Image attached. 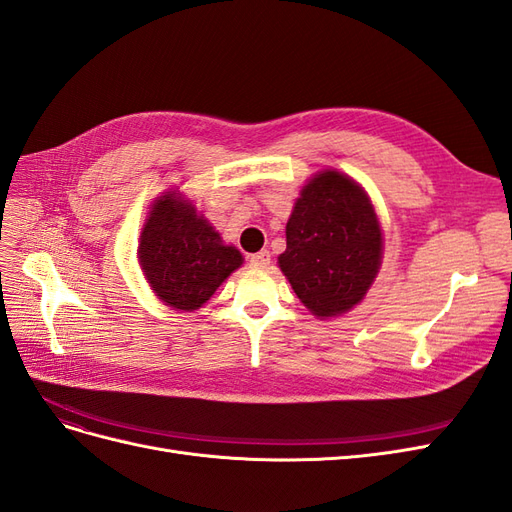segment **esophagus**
I'll use <instances>...</instances> for the list:
<instances>
[{
  "instance_id": "esophagus-1",
  "label": "esophagus",
  "mask_w": 512,
  "mask_h": 512,
  "mask_svg": "<svg viewBox=\"0 0 512 512\" xmlns=\"http://www.w3.org/2000/svg\"><path fill=\"white\" fill-rule=\"evenodd\" d=\"M250 265H252L254 269H267V267L271 265V254H269L267 250H260L258 254H254V256L250 258Z\"/></svg>"
}]
</instances>
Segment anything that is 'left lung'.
Segmentation results:
<instances>
[{
    "instance_id": "8db88e82",
    "label": "left lung",
    "mask_w": 512,
    "mask_h": 512,
    "mask_svg": "<svg viewBox=\"0 0 512 512\" xmlns=\"http://www.w3.org/2000/svg\"><path fill=\"white\" fill-rule=\"evenodd\" d=\"M380 262L382 230L369 196L348 175L320 170L292 207L277 258L292 290L316 318L342 316L363 301Z\"/></svg>"
}]
</instances>
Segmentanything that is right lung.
I'll use <instances>...</instances> for the list:
<instances>
[{
    "instance_id": "add662e5",
    "label": "right lung",
    "mask_w": 512,
    "mask_h": 512,
    "mask_svg": "<svg viewBox=\"0 0 512 512\" xmlns=\"http://www.w3.org/2000/svg\"><path fill=\"white\" fill-rule=\"evenodd\" d=\"M138 262L164 305L194 312L243 265V256L235 245H224L203 213L173 190L151 205L138 241Z\"/></svg>"
}]
</instances>
